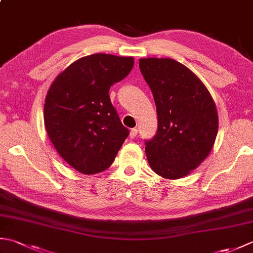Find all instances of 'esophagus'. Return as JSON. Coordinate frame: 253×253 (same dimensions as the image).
Listing matches in <instances>:
<instances>
[{
	"label": "esophagus",
	"mask_w": 253,
	"mask_h": 253,
	"mask_svg": "<svg viewBox=\"0 0 253 253\" xmlns=\"http://www.w3.org/2000/svg\"><path fill=\"white\" fill-rule=\"evenodd\" d=\"M137 133H138V129H137V128H132V129H131V130H130V132H129V137H130V139L136 138Z\"/></svg>",
	"instance_id": "esophagus-1"
}]
</instances>
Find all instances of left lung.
<instances>
[{
    "mask_svg": "<svg viewBox=\"0 0 253 253\" xmlns=\"http://www.w3.org/2000/svg\"><path fill=\"white\" fill-rule=\"evenodd\" d=\"M139 68L158 113L157 133L144 140L148 162L164 178H181L212 150L218 128L215 103L201 80L179 62L140 58Z\"/></svg>",
    "mask_w": 253,
    "mask_h": 253,
    "instance_id": "left-lung-1",
    "label": "left lung"
}]
</instances>
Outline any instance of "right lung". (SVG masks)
Instances as JSON below:
<instances>
[{
	"label": "right lung",
	"instance_id": "right-lung-1",
	"mask_svg": "<svg viewBox=\"0 0 253 253\" xmlns=\"http://www.w3.org/2000/svg\"><path fill=\"white\" fill-rule=\"evenodd\" d=\"M132 57L92 54L61 73L47 91L44 125L58 154L83 174L109 169L129 135L109 91L130 73Z\"/></svg>",
	"mask_w": 253,
	"mask_h": 253
}]
</instances>
